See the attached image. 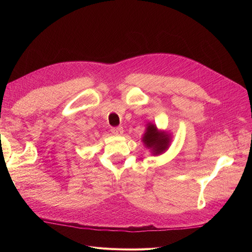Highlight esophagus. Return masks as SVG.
Here are the masks:
<instances>
[{
    "mask_svg": "<svg viewBox=\"0 0 252 252\" xmlns=\"http://www.w3.org/2000/svg\"><path fill=\"white\" fill-rule=\"evenodd\" d=\"M111 132L116 135H122L123 134L124 130L122 127H113V128H111Z\"/></svg>",
    "mask_w": 252,
    "mask_h": 252,
    "instance_id": "34e87169",
    "label": "esophagus"
}]
</instances>
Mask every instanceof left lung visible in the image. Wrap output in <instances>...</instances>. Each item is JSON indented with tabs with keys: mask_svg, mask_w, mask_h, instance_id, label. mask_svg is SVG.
Returning a JSON list of instances; mask_svg holds the SVG:
<instances>
[{
	"mask_svg": "<svg viewBox=\"0 0 252 252\" xmlns=\"http://www.w3.org/2000/svg\"><path fill=\"white\" fill-rule=\"evenodd\" d=\"M145 146L151 149L152 155H161L169 147L170 138L167 132L158 131L155 124L148 123L142 139Z\"/></svg>",
	"mask_w": 252,
	"mask_h": 252,
	"instance_id": "8db88e82",
	"label": "left lung"
}]
</instances>
